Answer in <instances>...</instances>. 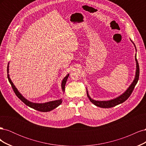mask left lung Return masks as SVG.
<instances>
[{
	"label": "left lung",
	"mask_w": 146,
	"mask_h": 146,
	"mask_svg": "<svg viewBox=\"0 0 146 146\" xmlns=\"http://www.w3.org/2000/svg\"><path fill=\"white\" fill-rule=\"evenodd\" d=\"M132 42V41H131ZM134 44L135 47V49L136 51V46L135 45V44ZM135 60H136V74H135V77L134 80L132 82V83L130 85V86L128 88V89L123 92L122 94H121V96H119L117 98L112 99V100H107V101H99V100H95L92 99L89 94H88V92L87 91V96L88 98H89L91 102L94 104L97 107H99L100 108H111L113 107H115V106L123 103V102H125L126 100H127V99L129 98L131 94L133 92L135 86L136 85L137 82L138 81L139 79V64L138 61H137L136 59V54L135 55Z\"/></svg>",
	"instance_id": "8db88e82"
}]
</instances>
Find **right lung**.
Returning a JSON list of instances; mask_svg holds the SVG:
<instances>
[{"label": "right lung", "mask_w": 146, "mask_h": 146, "mask_svg": "<svg viewBox=\"0 0 146 146\" xmlns=\"http://www.w3.org/2000/svg\"><path fill=\"white\" fill-rule=\"evenodd\" d=\"M8 67L9 66H8V69H7V72L8 73L9 72L8 70H9V69H8ZM69 76V74H68L67 76H66L62 81V83H61V88H62V90L64 92V90H65V85L66 81H67L68 77ZM8 81L10 82L11 85L12 86V88L13 91H14L15 93L16 94V95L17 96V98H18L21 101H23V102L26 105L29 106L30 108H33L36 110H38V111H41V112H48L50 111L51 110L55 109V108H56L57 107L62 103V99H59V100H54V101H50V102H46V103H42V104H38V103H33L32 102L26 99L25 98L22 96V94L20 93V92L18 91V90H17V88H16V86L14 85V84L13 83V82H11V79L10 78V76L9 74H8Z\"/></svg>", "instance_id": "obj_1"}]
</instances>
